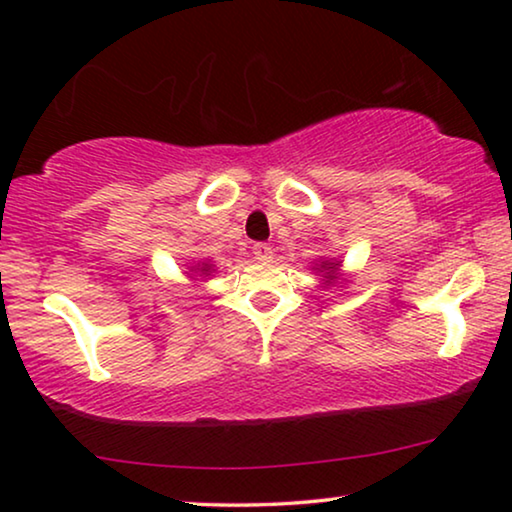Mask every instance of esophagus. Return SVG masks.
Wrapping results in <instances>:
<instances>
[{
    "instance_id": "34e87169",
    "label": "esophagus",
    "mask_w": 512,
    "mask_h": 512,
    "mask_svg": "<svg viewBox=\"0 0 512 512\" xmlns=\"http://www.w3.org/2000/svg\"><path fill=\"white\" fill-rule=\"evenodd\" d=\"M254 258L258 263H270L272 261V247L270 244H254Z\"/></svg>"
}]
</instances>
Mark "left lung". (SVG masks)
Here are the masks:
<instances>
[{
  "label": "left lung",
  "instance_id": "obj_1",
  "mask_svg": "<svg viewBox=\"0 0 512 512\" xmlns=\"http://www.w3.org/2000/svg\"><path fill=\"white\" fill-rule=\"evenodd\" d=\"M340 268H342V261L340 258H319V263H314L312 270L319 272L321 282L326 286H333V284H342L345 279L340 275Z\"/></svg>",
  "mask_w": 512,
  "mask_h": 512
}]
</instances>
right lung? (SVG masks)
<instances>
[{
  "label": "right lung",
  "instance_id": "right-lung-1",
  "mask_svg": "<svg viewBox=\"0 0 512 512\" xmlns=\"http://www.w3.org/2000/svg\"><path fill=\"white\" fill-rule=\"evenodd\" d=\"M212 270H214V265L209 263V261H200V263H195V265H191V270H188V275H193L191 279H202V282H205V279L212 275Z\"/></svg>",
  "mask_w": 512,
  "mask_h": 512
}]
</instances>
